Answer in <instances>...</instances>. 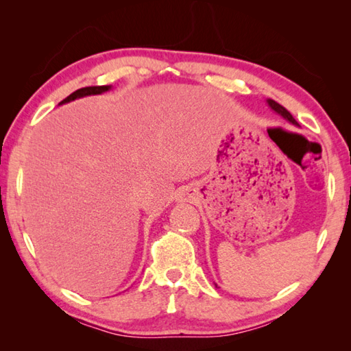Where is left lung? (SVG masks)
Here are the masks:
<instances>
[{"label": "left lung", "mask_w": 351, "mask_h": 351, "mask_svg": "<svg viewBox=\"0 0 351 351\" xmlns=\"http://www.w3.org/2000/svg\"><path fill=\"white\" fill-rule=\"evenodd\" d=\"M267 104H268V107H271V110H274L276 113L280 114L283 119H285V121H288L289 123H293L295 126H299V123H297V121L293 117V114H291L285 107H282L280 104H278V102L273 101V99H267ZM215 287H217V285H215Z\"/></svg>", "instance_id": "1"}]
</instances>
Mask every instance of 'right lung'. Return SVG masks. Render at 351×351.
<instances>
[{
    "instance_id": "add662e5",
    "label": "right lung",
    "mask_w": 351,
    "mask_h": 351,
    "mask_svg": "<svg viewBox=\"0 0 351 351\" xmlns=\"http://www.w3.org/2000/svg\"><path fill=\"white\" fill-rule=\"evenodd\" d=\"M111 86H92V87H83V88H78L77 92L71 93L68 98H64L60 104H66V102H71L77 98H83V96H88V95H99L102 92H107L110 90Z\"/></svg>"
}]
</instances>
